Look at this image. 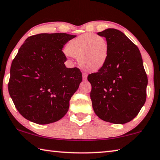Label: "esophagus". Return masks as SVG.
<instances>
[{
	"mask_svg": "<svg viewBox=\"0 0 160 160\" xmlns=\"http://www.w3.org/2000/svg\"><path fill=\"white\" fill-rule=\"evenodd\" d=\"M88 78V75L86 72H82V79L84 80H86Z\"/></svg>",
	"mask_w": 160,
	"mask_h": 160,
	"instance_id": "34e87169",
	"label": "esophagus"
}]
</instances>
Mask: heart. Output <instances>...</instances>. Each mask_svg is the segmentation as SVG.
Here are the masks:
<instances>
[{
  "instance_id": "heart-1",
  "label": "heart",
  "mask_w": 160,
  "mask_h": 160,
  "mask_svg": "<svg viewBox=\"0 0 160 160\" xmlns=\"http://www.w3.org/2000/svg\"><path fill=\"white\" fill-rule=\"evenodd\" d=\"M65 51L70 56L78 59L82 69L88 72H95L106 63L109 46L104 37L87 33L70 40Z\"/></svg>"
}]
</instances>
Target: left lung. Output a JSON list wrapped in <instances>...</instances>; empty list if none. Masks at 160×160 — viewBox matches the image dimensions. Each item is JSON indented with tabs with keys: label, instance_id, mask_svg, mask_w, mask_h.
I'll list each match as a JSON object with an SVG mask.
<instances>
[{
	"label": "left lung",
	"instance_id": "obj_1",
	"mask_svg": "<svg viewBox=\"0 0 160 160\" xmlns=\"http://www.w3.org/2000/svg\"><path fill=\"white\" fill-rule=\"evenodd\" d=\"M98 35L105 38L109 52L105 65L88 76L93 110L101 120L125 124L138 115L146 101L148 80L142 58L120 30L109 28Z\"/></svg>",
	"mask_w": 160,
	"mask_h": 160
}]
</instances>
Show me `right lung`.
Here are the masks:
<instances>
[{"mask_svg": "<svg viewBox=\"0 0 160 160\" xmlns=\"http://www.w3.org/2000/svg\"><path fill=\"white\" fill-rule=\"evenodd\" d=\"M76 35L40 33L25 40L11 67L8 92L27 120L46 125L67 113L70 100L82 81L78 68H68L63 46Z\"/></svg>", "mask_w": 160, "mask_h": 160, "instance_id": "right-lung-1", "label": "right lung"}]
</instances>
